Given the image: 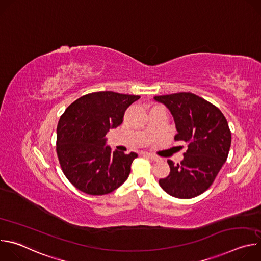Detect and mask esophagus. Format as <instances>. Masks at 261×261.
<instances>
[{
	"mask_svg": "<svg viewBox=\"0 0 261 261\" xmlns=\"http://www.w3.org/2000/svg\"><path fill=\"white\" fill-rule=\"evenodd\" d=\"M144 156L145 157H147L148 159H151V160H153V161H159V157H157V156H155V155H153V154H148V153H146V154H144Z\"/></svg>",
	"mask_w": 261,
	"mask_h": 261,
	"instance_id": "esophagus-1",
	"label": "esophagus"
}]
</instances>
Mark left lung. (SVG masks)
Wrapping results in <instances>:
<instances>
[{
    "mask_svg": "<svg viewBox=\"0 0 261 261\" xmlns=\"http://www.w3.org/2000/svg\"><path fill=\"white\" fill-rule=\"evenodd\" d=\"M173 117L177 134L174 140L188 142L179 164L168 160L169 174L159 179L169 195L189 199L208 189L225 163L231 144V132L221 110L192 93L156 96Z\"/></svg>",
    "mask_w": 261,
    "mask_h": 261,
    "instance_id": "obj_1",
    "label": "left lung"
}]
</instances>
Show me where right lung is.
<instances>
[{
  "mask_svg": "<svg viewBox=\"0 0 261 261\" xmlns=\"http://www.w3.org/2000/svg\"><path fill=\"white\" fill-rule=\"evenodd\" d=\"M140 96L110 91L74 101L57 127V154L68 180L84 193L104 195L128 178L136 153L111 152L106 134L123 122L126 109Z\"/></svg>",
  "mask_w": 261,
  "mask_h": 261,
  "instance_id": "right-lung-1",
  "label": "right lung"
}]
</instances>
